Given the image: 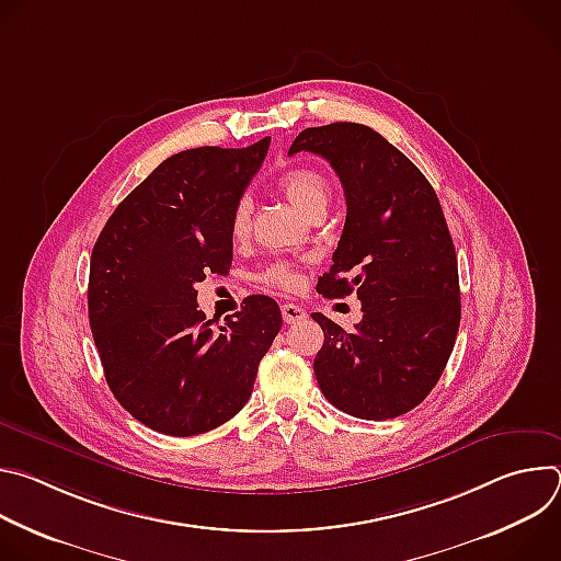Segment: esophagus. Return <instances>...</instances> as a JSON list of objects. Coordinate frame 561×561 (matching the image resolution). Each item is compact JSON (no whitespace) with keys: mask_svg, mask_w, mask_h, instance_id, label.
<instances>
[{"mask_svg":"<svg viewBox=\"0 0 561 561\" xmlns=\"http://www.w3.org/2000/svg\"><path fill=\"white\" fill-rule=\"evenodd\" d=\"M282 317L286 324H297V322H301V319H306V310L297 304L286 301V304H282Z\"/></svg>","mask_w":561,"mask_h":561,"instance_id":"1","label":"esophagus"}]
</instances>
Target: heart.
<instances>
[{"label": "heart", "mask_w": 561, "mask_h": 561, "mask_svg": "<svg viewBox=\"0 0 561 561\" xmlns=\"http://www.w3.org/2000/svg\"><path fill=\"white\" fill-rule=\"evenodd\" d=\"M279 188L288 197V202L304 215H310L319 208H327L331 197L329 180L314 169H290L279 178ZM251 199L239 197L232 215H230V234L242 239L249 232L251 224ZM260 282L266 286L293 290L299 284V273L290 262H275L266 271L260 273Z\"/></svg>", "instance_id": "1"}]
</instances>
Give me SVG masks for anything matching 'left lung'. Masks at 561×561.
I'll return each instance as SVG.
<instances>
[{"label":"left lung","mask_w":561,"mask_h":561,"mask_svg":"<svg viewBox=\"0 0 561 561\" xmlns=\"http://www.w3.org/2000/svg\"><path fill=\"white\" fill-rule=\"evenodd\" d=\"M322 154L340 175L346 224L327 299L357 290L362 322L348 333L322 312L314 377L329 402L359 420L413 411L439 381L459 331V275L439 199L411 159L364 124L301 130L288 154Z\"/></svg>","instance_id":"8db88e82"}]
</instances>
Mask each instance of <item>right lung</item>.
I'll use <instances>...</instances> for the list:
<instances>
[{"label": "right lung", "instance_id": "right-lung-1", "mask_svg": "<svg viewBox=\"0 0 561 561\" xmlns=\"http://www.w3.org/2000/svg\"><path fill=\"white\" fill-rule=\"evenodd\" d=\"M202 146L164 159L108 217L89 275V319L108 388L144 426L191 437L249 402L282 329L275 299L253 295L221 327L195 284L232 262L230 215L268 152Z\"/></svg>", "mask_w": 561, "mask_h": 561}]
</instances>
